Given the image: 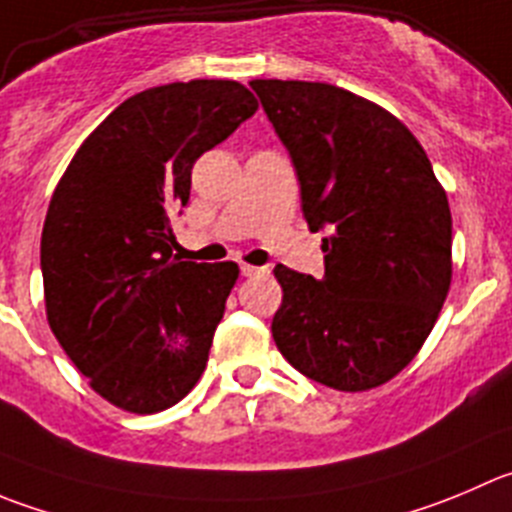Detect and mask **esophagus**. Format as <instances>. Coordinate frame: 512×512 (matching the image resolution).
<instances>
[{
    "mask_svg": "<svg viewBox=\"0 0 512 512\" xmlns=\"http://www.w3.org/2000/svg\"><path fill=\"white\" fill-rule=\"evenodd\" d=\"M241 274L243 276H256V274H261V269H259V266H251V264H241Z\"/></svg>",
    "mask_w": 512,
    "mask_h": 512,
    "instance_id": "esophagus-1",
    "label": "esophagus"
}]
</instances>
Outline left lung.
I'll return each instance as SVG.
<instances>
[{
  "label": "left lung",
  "mask_w": 512,
  "mask_h": 512,
  "mask_svg": "<svg viewBox=\"0 0 512 512\" xmlns=\"http://www.w3.org/2000/svg\"><path fill=\"white\" fill-rule=\"evenodd\" d=\"M301 186L324 279L279 264L271 332L286 362L339 392L397 377L452 281V213L420 140L377 102L326 82L251 80Z\"/></svg>",
  "instance_id": "left-lung-1"
}]
</instances>
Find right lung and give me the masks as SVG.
Segmentation results:
<instances>
[{
  "instance_id": "1",
  "label": "right lung",
  "mask_w": 512,
  "mask_h": 512,
  "mask_svg": "<svg viewBox=\"0 0 512 512\" xmlns=\"http://www.w3.org/2000/svg\"><path fill=\"white\" fill-rule=\"evenodd\" d=\"M259 110L233 80L128 97L77 148L42 228L47 324L87 384L118 410L153 415L201 379L238 264L173 256L170 216L193 163Z\"/></svg>"
}]
</instances>
